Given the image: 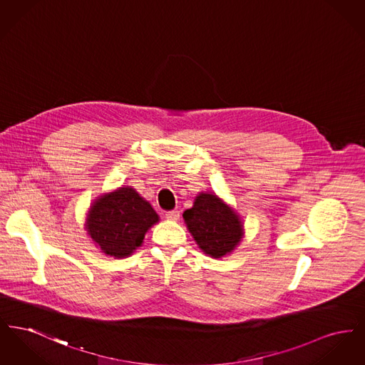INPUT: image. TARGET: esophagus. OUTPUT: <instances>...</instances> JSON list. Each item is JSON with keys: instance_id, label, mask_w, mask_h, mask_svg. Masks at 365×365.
Here are the masks:
<instances>
[{"instance_id": "obj_1", "label": "esophagus", "mask_w": 365, "mask_h": 365, "mask_svg": "<svg viewBox=\"0 0 365 365\" xmlns=\"http://www.w3.org/2000/svg\"><path fill=\"white\" fill-rule=\"evenodd\" d=\"M179 217H180L179 210H168V212H165V219H167V220L178 222V220H179Z\"/></svg>"}]
</instances>
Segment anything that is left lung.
<instances>
[{
    "label": "left lung",
    "instance_id": "1",
    "mask_svg": "<svg viewBox=\"0 0 365 365\" xmlns=\"http://www.w3.org/2000/svg\"><path fill=\"white\" fill-rule=\"evenodd\" d=\"M183 219L200 249L213 259L230 255L241 242L240 216L216 194L200 192L192 208L185 210Z\"/></svg>",
    "mask_w": 365,
    "mask_h": 365
}]
</instances>
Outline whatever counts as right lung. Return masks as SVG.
I'll list each match as a JSON object with an SVG mask.
<instances>
[{"label": "right lung", "instance_id": "obj_1", "mask_svg": "<svg viewBox=\"0 0 365 365\" xmlns=\"http://www.w3.org/2000/svg\"><path fill=\"white\" fill-rule=\"evenodd\" d=\"M157 222L158 215L152 205L134 189L124 186L93 202L85 226L105 255L123 259L142 245L145 234Z\"/></svg>", "mask_w": 365, "mask_h": 365}]
</instances>
